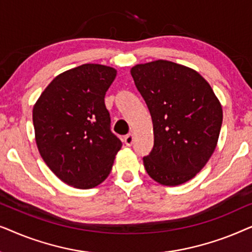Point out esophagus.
Listing matches in <instances>:
<instances>
[{
  "label": "esophagus",
  "mask_w": 252,
  "mask_h": 252,
  "mask_svg": "<svg viewBox=\"0 0 252 252\" xmlns=\"http://www.w3.org/2000/svg\"><path fill=\"white\" fill-rule=\"evenodd\" d=\"M133 141H134V136L133 134H127V135L124 137V142H125L126 146L130 147L133 144Z\"/></svg>",
  "instance_id": "obj_1"
}]
</instances>
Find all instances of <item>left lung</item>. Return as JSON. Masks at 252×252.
<instances>
[{
  "mask_svg": "<svg viewBox=\"0 0 252 252\" xmlns=\"http://www.w3.org/2000/svg\"><path fill=\"white\" fill-rule=\"evenodd\" d=\"M130 74L153 119L154 148L143 157L147 173L163 186L185 184L216 149L221 104L209 82L185 65L158 60L135 65Z\"/></svg>",
  "mask_w": 252,
  "mask_h": 252,
  "instance_id": "1",
  "label": "left lung"
}]
</instances>
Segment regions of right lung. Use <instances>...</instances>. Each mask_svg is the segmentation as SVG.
I'll return each mask as SVG.
<instances>
[{
	"instance_id": "add662e5",
	"label": "right lung",
	"mask_w": 252,
	"mask_h": 252,
	"mask_svg": "<svg viewBox=\"0 0 252 252\" xmlns=\"http://www.w3.org/2000/svg\"><path fill=\"white\" fill-rule=\"evenodd\" d=\"M117 70L84 64L58 74L33 108L39 153L58 179L78 189L108 178L122 141L110 129L105 93Z\"/></svg>"
}]
</instances>
